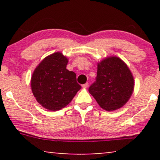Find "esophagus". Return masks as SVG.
Masks as SVG:
<instances>
[{
  "label": "esophagus",
  "instance_id": "34e87169",
  "mask_svg": "<svg viewBox=\"0 0 160 160\" xmlns=\"http://www.w3.org/2000/svg\"><path fill=\"white\" fill-rule=\"evenodd\" d=\"M88 85H89V84L87 82V83H85V84L82 85V87H83V88H87V87H88Z\"/></svg>",
  "mask_w": 160,
  "mask_h": 160
}]
</instances>
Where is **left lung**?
Wrapping results in <instances>:
<instances>
[{"mask_svg": "<svg viewBox=\"0 0 160 160\" xmlns=\"http://www.w3.org/2000/svg\"><path fill=\"white\" fill-rule=\"evenodd\" d=\"M134 89L129 68L117 57L107 58L98 64L97 76L89 92L102 108L114 111L124 106Z\"/></svg>", "mask_w": 160, "mask_h": 160, "instance_id": "8db88e82", "label": "left lung"}]
</instances>
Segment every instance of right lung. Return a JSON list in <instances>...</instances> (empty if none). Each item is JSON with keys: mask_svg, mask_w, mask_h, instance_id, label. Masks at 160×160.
Segmentation results:
<instances>
[{"mask_svg": "<svg viewBox=\"0 0 160 160\" xmlns=\"http://www.w3.org/2000/svg\"><path fill=\"white\" fill-rule=\"evenodd\" d=\"M68 60L60 52L47 56L32 73L31 89L38 103L49 111L60 110L68 105L82 88L76 75L66 69Z\"/></svg>", "mask_w": 160, "mask_h": 160, "instance_id": "right-lung-1", "label": "right lung"}]
</instances>
